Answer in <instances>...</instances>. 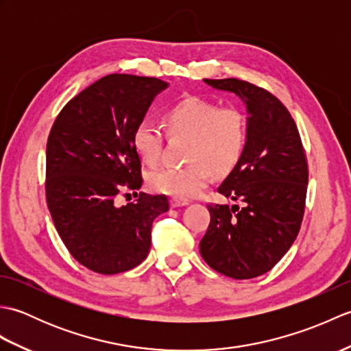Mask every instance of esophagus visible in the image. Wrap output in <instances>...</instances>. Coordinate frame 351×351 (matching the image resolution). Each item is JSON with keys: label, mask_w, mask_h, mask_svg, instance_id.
Returning <instances> with one entry per match:
<instances>
[{"label": "esophagus", "mask_w": 351, "mask_h": 351, "mask_svg": "<svg viewBox=\"0 0 351 351\" xmlns=\"http://www.w3.org/2000/svg\"><path fill=\"white\" fill-rule=\"evenodd\" d=\"M189 205L187 199H181V197H171L170 199V206L171 208H178V206H185Z\"/></svg>", "instance_id": "obj_1"}]
</instances>
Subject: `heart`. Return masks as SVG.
Segmentation results:
<instances>
[{"label":"heart","instance_id":"1","mask_svg":"<svg viewBox=\"0 0 351 351\" xmlns=\"http://www.w3.org/2000/svg\"><path fill=\"white\" fill-rule=\"evenodd\" d=\"M170 136L189 137L184 166H162L149 171L151 189L181 199L199 195L213 173L228 175L244 154L247 119L237 107H220L210 99L189 96L164 111ZM132 145L149 164L161 160L162 132L151 121H140L132 132Z\"/></svg>","mask_w":351,"mask_h":351}]
</instances>
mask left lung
I'll return each instance as SVG.
<instances>
[{
    "label": "left lung",
    "mask_w": 351,
    "mask_h": 351,
    "mask_svg": "<svg viewBox=\"0 0 351 351\" xmlns=\"http://www.w3.org/2000/svg\"><path fill=\"white\" fill-rule=\"evenodd\" d=\"M247 107L244 154L217 191L237 205H208L211 221L199 249L213 270L232 279L270 271L299 234L308 161L294 119L263 87L237 78L204 80Z\"/></svg>",
    "instance_id": "obj_1"
}]
</instances>
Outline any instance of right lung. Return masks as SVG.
Instances as JSON below:
<instances>
[{"mask_svg":"<svg viewBox=\"0 0 351 351\" xmlns=\"http://www.w3.org/2000/svg\"><path fill=\"white\" fill-rule=\"evenodd\" d=\"M167 83L111 73L72 98L56 117L47 143V204L66 249L99 274L128 271L151 249L164 195L138 193L140 156L132 132ZM138 199L121 207L119 195ZM131 200V199H130Z\"/></svg>","mask_w":351,"mask_h":351,"instance_id":"add662e5","label":"right lung"}]
</instances>
